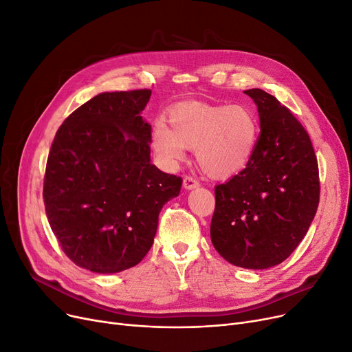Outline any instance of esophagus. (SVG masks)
Instances as JSON below:
<instances>
[{
    "instance_id": "esophagus-1",
    "label": "esophagus",
    "mask_w": 352,
    "mask_h": 352,
    "mask_svg": "<svg viewBox=\"0 0 352 352\" xmlns=\"http://www.w3.org/2000/svg\"><path fill=\"white\" fill-rule=\"evenodd\" d=\"M182 186H184V188L187 190H192V188H197L200 184H198V181L194 177L186 175L184 179H182Z\"/></svg>"
}]
</instances>
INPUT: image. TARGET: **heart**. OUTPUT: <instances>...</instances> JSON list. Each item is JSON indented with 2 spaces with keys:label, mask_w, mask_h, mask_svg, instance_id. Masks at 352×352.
<instances>
[{
  "label": "heart",
  "mask_w": 352,
  "mask_h": 352,
  "mask_svg": "<svg viewBox=\"0 0 352 352\" xmlns=\"http://www.w3.org/2000/svg\"><path fill=\"white\" fill-rule=\"evenodd\" d=\"M168 128L154 125L151 144L165 164H175L186 148L197 149L201 170L212 178H227L246 168L257 141V122L243 104L179 103L168 113Z\"/></svg>",
  "instance_id": "1"
}]
</instances>
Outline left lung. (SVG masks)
Segmentation results:
<instances>
[{"label":"left lung","mask_w":352,"mask_h":352,"mask_svg":"<svg viewBox=\"0 0 352 352\" xmlns=\"http://www.w3.org/2000/svg\"><path fill=\"white\" fill-rule=\"evenodd\" d=\"M257 104L261 133L244 170L214 190L212 246L246 269L276 266L307 234L319 204L318 160L309 135L276 98L244 90Z\"/></svg>","instance_id":"8db88e82"}]
</instances>
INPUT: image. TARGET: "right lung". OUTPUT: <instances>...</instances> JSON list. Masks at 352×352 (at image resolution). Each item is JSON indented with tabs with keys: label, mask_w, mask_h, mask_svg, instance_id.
I'll use <instances>...</instances> for the list:
<instances>
[{
	"label": "right lung",
	"mask_w": 352,
	"mask_h": 352,
	"mask_svg": "<svg viewBox=\"0 0 352 352\" xmlns=\"http://www.w3.org/2000/svg\"><path fill=\"white\" fill-rule=\"evenodd\" d=\"M149 89L106 91L70 113L56 132L43 200L60 248L96 273L138 265L149 252L160 211L182 178L151 164V125L141 112Z\"/></svg>",
	"instance_id": "right-lung-1"
}]
</instances>
